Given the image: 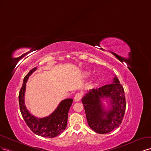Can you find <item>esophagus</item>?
<instances>
[{"label": "esophagus", "mask_w": 151, "mask_h": 151, "mask_svg": "<svg viewBox=\"0 0 151 151\" xmlns=\"http://www.w3.org/2000/svg\"><path fill=\"white\" fill-rule=\"evenodd\" d=\"M82 96H83L82 93H77L75 95V96L74 97V99H75V101H79L81 99V97H82Z\"/></svg>", "instance_id": "34e87169"}]
</instances>
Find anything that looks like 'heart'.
<instances>
[{"instance_id": "obj_1", "label": "heart", "mask_w": 151, "mask_h": 151, "mask_svg": "<svg viewBox=\"0 0 151 151\" xmlns=\"http://www.w3.org/2000/svg\"><path fill=\"white\" fill-rule=\"evenodd\" d=\"M90 75V72L89 71H85L83 73V76L84 77H87L89 75Z\"/></svg>"}]
</instances>
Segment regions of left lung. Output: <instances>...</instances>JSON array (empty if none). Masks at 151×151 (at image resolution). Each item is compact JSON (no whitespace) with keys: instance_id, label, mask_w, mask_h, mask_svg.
Masks as SVG:
<instances>
[{"instance_id":"obj_1","label":"left lung","mask_w":151,"mask_h":151,"mask_svg":"<svg viewBox=\"0 0 151 151\" xmlns=\"http://www.w3.org/2000/svg\"><path fill=\"white\" fill-rule=\"evenodd\" d=\"M110 101V109H104L101 99ZM89 127L93 131L104 134L121 124L126 109V101L123 86L117 77L113 78V83L102 87L91 89L81 99Z\"/></svg>"}]
</instances>
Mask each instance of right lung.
<instances>
[{
  "label": "right lung",
  "instance_id": "obj_1",
  "mask_svg": "<svg viewBox=\"0 0 151 151\" xmlns=\"http://www.w3.org/2000/svg\"><path fill=\"white\" fill-rule=\"evenodd\" d=\"M33 68L24 76L23 83L19 93V104L21 115L28 127L34 133L44 137L54 138L65 130L67 126L68 111L73 103L72 99H66L59 103L52 113L45 118H38L30 114L24 103L26 83L29 76L37 70Z\"/></svg>",
  "mask_w": 151,
  "mask_h": 151
}]
</instances>
